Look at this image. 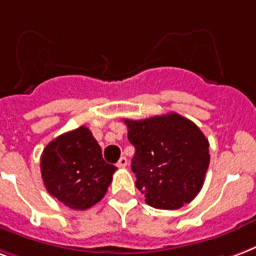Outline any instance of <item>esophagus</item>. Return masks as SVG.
Returning a JSON list of instances; mask_svg holds the SVG:
<instances>
[{
	"label": "esophagus",
	"instance_id": "obj_1",
	"mask_svg": "<svg viewBox=\"0 0 256 256\" xmlns=\"http://www.w3.org/2000/svg\"><path fill=\"white\" fill-rule=\"evenodd\" d=\"M126 166H128V158H126V157H120L119 162H116V166H118V168H124Z\"/></svg>",
	"mask_w": 256,
	"mask_h": 256
}]
</instances>
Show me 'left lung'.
Instances as JSON below:
<instances>
[{
    "mask_svg": "<svg viewBox=\"0 0 256 256\" xmlns=\"http://www.w3.org/2000/svg\"><path fill=\"white\" fill-rule=\"evenodd\" d=\"M124 123L136 148V186L148 205L175 210L194 200L210 162L209 141L196 123L176 112Z\"/></svg>",
    "mask_w": 256,
    "mask_h": 256,
    "instance_id": "8db88e82",
    "label": "left lung"
}]
</instances>
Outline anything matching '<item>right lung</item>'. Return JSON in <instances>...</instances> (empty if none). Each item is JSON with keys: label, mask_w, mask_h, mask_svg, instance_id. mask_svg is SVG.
<instances>
[{"label": "right lung", "mask_w": 256, "mask_h": 256, "mask_svg": "<svg viewBox=\"0 0 256 256\" xmlns=\"http://www.w3.org/2000/svg\"><path fill=\"white\" fill-rule=\"evenodd\" d=\"M115 171L116 166L104 162L102 148L85 126L52 140L40 157L46 190L73 210L90 209L102 200Z\"/></svg>", "instance_id": "obj_1"}]
</instances>
